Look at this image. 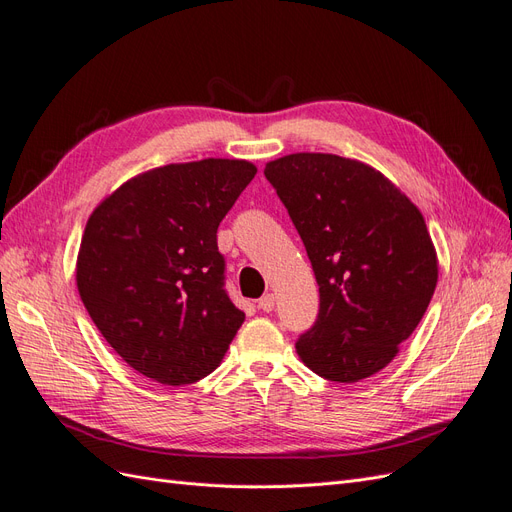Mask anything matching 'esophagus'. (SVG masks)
Returning <instances> with one entry per match:
<instances>
[{"instance_id": "obj_1", "label": "esophagus", "mask_w": 512, "mask_h": 512, "mask_svg": "<svg viewBox=\"0 0 512 512\" xmlns=\"http://www.w3.org/2000/svg\"><path fill=\"white\" fill-rule=\"evenodd\" d=\"M258 307L262 309V312H271V309L275 307V297H273V294L269 292V294H265V297H260L258 299Z\"/></svg>"}]
</instances>
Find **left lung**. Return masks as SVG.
I'll use <instances>...</instances> for the list:
<instances>
[{"label":"left lung","mask_w":512,"mask_h":512,"mask_svg":"<svg viewBox=\"0 0 512 512\" xmlns=\"http://www.w3.org/2000/svg\"><path fill=\"white\" fill-rule=\"evenodd\" d=\"M265 177L299 230L320 286L299 359L333 382L389 365L438 284V254L423 213L380 170L333 153H290Z\"/></svg>","instance_id":"8db88e82"}]
</instances>
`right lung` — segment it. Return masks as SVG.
I'll return each instance as SVG.
<instances>
[{
	"instance_id": "obj_1",
	"label": "right lung",
	"mask_w": 512,
	"mask_h": 512,
	"mask_svg": "<svg viewBox=\"0 0 512 512\" xmlns=\"http://www.w3.org/2000/svg\"><path fill=\"white\" fill-rule=\"evenodd\" d=\"M256 175L247 160L151 168L89 215L76 288L138 374L168 386L209 376L245 320L224 290L218 226Z\"/></svg>"
}]
</instances>
